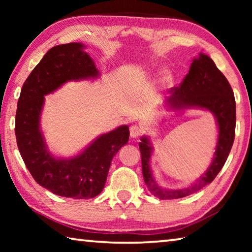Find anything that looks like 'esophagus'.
I'll list each match as a JSON object with an SVG mask.
<instances>
[{"label":"esophagus","instance_id":"obj_1","mask_svg":"<svg viewBox=\"0 0 252 252\" xmlns=\"http://www.w3.org/2000/svg\"><path fill=\"white\" fill-rule=\"evenodd\" d=\"M143 133V129L141 126H132L130 127V136L132 139H135L138 138V136H140Z\"/></svg>","mask_w":252,"mask_h":252}]
</instances>
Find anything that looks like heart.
Returning <instances> with one entry per match:
<instances>
[{
    "label": "heart",
    "mask_w": 252,
    "mask_h": 252,
    "mask_svg": "<svg viewBox=\"0 0 252 252\" xmlns=\"http://www.w3.org/2000/svg\"><path fill=\"white\" fill-rule=\"evenodd\" d=\"M135 76H136V78H139L140 80L146 81V80L151 78V73L149 71H146V70H140V71H136Z\"/></svg>",
    "instance_id": "heart-1"
}]
</instances>
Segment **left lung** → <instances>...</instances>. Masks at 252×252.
Listing matches in <instances>:
<instances>
[{"label": "left lung", "mask_w": 252, "mask_h": 252, "mask_svg": "<svg viewBox=\"0 0 252 252\" xmlns=\"http://www.w3.org/2000/svg\"><path fill=\"white\" fill-rule=\"evenodd\" d=\"M171 95L164 101V106L172 111L199 109L211 112L218 126V140L209 168L201 177L189 186L169 189L160 186L150 167L153 146L149 136L139 142L144 182L150 192L162 200L179 199L197 192L209 185L220 172L231 150L236 131V100L228 80L207 54L200 53L192 60L189 73L179 88L170 90Z\"/></svg>", "instance_id": "left-lung-1"}]
</instances>
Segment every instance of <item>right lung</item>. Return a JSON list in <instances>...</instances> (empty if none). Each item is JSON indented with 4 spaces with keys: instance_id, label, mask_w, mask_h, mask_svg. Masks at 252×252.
Returning a JSON list of instances; mask_svg holds the SVG:
<instances>
[{
    "instance_id": "right-lung-1",
    "label": "right lung",
    "mask_w": 252,
    "mask_h": 252,
    "mask_svg": "<svg viewBox=\"0 0 252 252\" xmlns=\"http://www.w3.org/2000/svg\"><path fill=\"white\" fill-rule=\"evenodd\" d=\"M79 42L53 46L25 81L18 101L15 135L21 157L37 183L65 198L91 199L103 190L113 157L129 141V126L123 125L102 133L70 158L54 156L41 129L45 95L69 81L100 76L93 59Z\"/></svg>"
}]
</instances>
